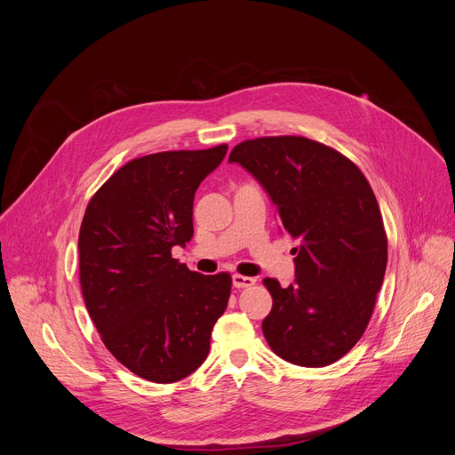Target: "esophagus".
Masks as SVG:
<instances>
[{
  "mask_svg": "<svg viewBox=\"0 0 455 455\" xmlns=\"http://www.w3.org/2000/svg\"><path fill=\"white\" fill-rule=\"evenodd\" d=\"M232 284L235 288H250L255 284V279L253 277H246V275H241V274H235L232 275Z\"/></svg>",
  "mask_w": 455,
  "mask_h": 455,
  "instance_id": "1",
  "label": "esophagus"
}]
</instances>
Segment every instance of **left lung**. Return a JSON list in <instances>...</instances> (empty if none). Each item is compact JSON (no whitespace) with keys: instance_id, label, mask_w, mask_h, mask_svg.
Wrapping results in <instances>:
<instances>
[{"instance_id":"obj_1","label":"left lung","mask_w":455,"mask_h":455,"mask_svg":"<svg viewBox=\"0 0 455 455\" xmlns=\"http://www.w3.org/2000/svg\"><path fill=\"white\" fill-rule=\"evenodd\" d=\"M228 162L244 167L297 241L295 281L265 279L274 306L263 333L275 355L323 367L362 339L387 268V235L374 192L342 153L304 137L237 144Z\"/></svg>"}]
</instances>
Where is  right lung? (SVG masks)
Listing matches in <instances>:
<instances>
[{"mask_svg": "<svg viewBox=\"0 0 455 455\" xmlns=\"http://www.w3.org/2000/svg\"><path fill=\"white\" fill-rule=\"evenodd\" d=\"M227 149L135 158L86 207L79 232L84 304L108 351L144 379L172 383L196 371L227 309L232 277L190 272L171 253L190 241L194 194Z\"/></svg>", "mask_w": 455, "mask_h": 455, "instance_id": "obj_1", "label": "right lung"}]
</instances>
